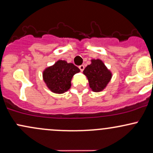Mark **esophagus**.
<instances>
[{"mask_svg": "<svg viewBox=\"0 0 153 153\" xmlns=\"http://www.w3.org/2000/svg\"><path fill=\"white\" fill-rule=\"evenodd\" d=\"M84 65H80V66H79V69H80V71H81V72H83V70H84Z\"/></svg>", "mask_w": 153, "mask_h": 153, "instance_id": "1", "label": "esophagus"}]
</instances>
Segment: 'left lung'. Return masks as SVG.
<instances>
[{"label":"left lung","mask_w":153,"mask_h":153,"mask_svg":"<svg viewBox=\"0 0 153 153\" xmlns=\"http://www.w3.org/2000/svg\"><path fill=\"white\" fill-rule=\"evenodd\" d=\"M83 74L88 78L89 86L94 92L101 91L111 79L112 74L100 59H92L85 68Z\"/></svg>","instance_id":"obj_1"}]
</instances>
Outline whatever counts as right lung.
<instances>
[{"label": "right lung", "instance_id": "1", "mask_svg": "<svg viewBox=\"0 0 153 153\" xmlns=\"http://www.w3.org/2000/svg\"><path fill=\"white\" fill-rule=\"evenodd\" d=\"M79 72V68L73 63L59 60L53 66L46 68L43 71V80L52 92L63 94L70 89L72 78Z\"/></svg>", "mask_w": 153, "mask_h": 153}]
</instances>
